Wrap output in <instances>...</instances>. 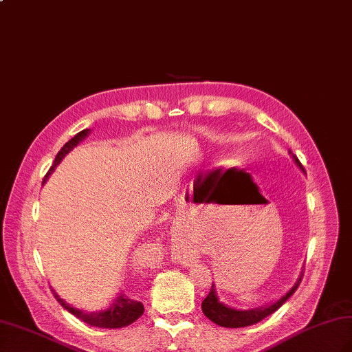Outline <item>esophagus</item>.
Returning <instances> with one entry per match:
<instances>
[{
    "label": "esophagus",
    "mask_w": 352,
    "mask_h": 352,
    "mask_svg": "<svg viewBox=\"0 0 352 352\" xmlns=\"http://www.w3.org/2000/svg\"><path fill=\"white\" fill-rule=\"evenodd\" d=\"M175 260L177 262L179 263V265H183V266H190L195 260H196V257L193 256V254H190V253H178L177 256H175Z\"/></svg>",
    "instance_id": "34e87169"
}]
</instances>
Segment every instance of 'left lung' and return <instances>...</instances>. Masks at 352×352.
Wrapping results in <instances>:
<instances>
[{"mask_svg": "<svg viewBox=\"0 0 352 352\" xmlns=\"http://www.w3.org/2000/svg\"><path fill=\"white\" fill-rule=\"evenodd\" d=\"M290 155H292L293 160L296 162L297 168L305 173V169L299 162V159H297L292 151H290ZM302 276H303V267L300 270V275L297 276L296 283L290 287V290H287L275 302L265 305V306H258V308H253V309H236V308H232V306H229V305H224L223 302L219 300L217 292H215V285L212 283L210 294L206 296L202 302V312L205 314L206 318H210L212 322H215L217 326H221V327L241 329V327L253 326V324L262 321L263 318L267 317V315L274 314L275 311L281 308V306L285 303V300H288V297H292L293 293L297 290V287H299V284L302 281Z\"/></svg>", "mask_w": 352, "mask_h": 352, "instance_id": "1", "label": "left lung"}]
</instances>
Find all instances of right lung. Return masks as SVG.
Listing matches in <instances>:
<instances>
[{
	"label": "right lung",
	"instance_id": "1",
	"mask_svg": "<svg viewBox=\"0 0 352 352\" xmlns=\"http://www.w3.org/2000/svg\"><path fill=\"white\" fill-rule=\"evenodd\" d=\"M89 133H90V129H85L82 132H78L77 135H74V137L71 138L68 142H65V146L62 147L56 155L55 162H53V165L49 169V173L46 174V177H44L43 184L47 182L50 174L60 164V160L64 159L74 147H77L78 142L86 140ZM52 292H53V296L56 297V300L60 303L62 308H65L69 314H73L74 317L82 320L83 322L89 324V326H92V327H101V329L126 327V326H129V324H132L133 321H137L144 314V305L141 302L133 300V299H131V297H128L126 294H122V293H119L117 294V297H114L113 303L108 306L107 309L96 311V312H87L83 309L74 308V306L67 303L64 299H62V297H59V294L53 290V288H52Z\"/></svg>",
	"mask_w": 352,
	"mask_h": 352
}]
</instances>
